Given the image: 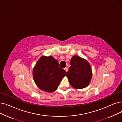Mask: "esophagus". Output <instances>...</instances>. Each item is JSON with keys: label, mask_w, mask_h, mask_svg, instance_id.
Here are the masks:
<instances>
[{"label": "esophagus", "mask_w": 122, "mask_h": 122, "mask_svg": "<svg viewBox=\"0 0 122 122\" xmlns=\"http://www.w3.org/2000/svg\"><path fill=\"white\" fill-rule=\"evenodd\" d=\"M64 70L67 72H68V69L67 67H65V68H64Z\"/></svg>", "instance_id": "obj_1"}]
</instances>
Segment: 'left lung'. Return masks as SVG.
<instances>
[{
    "instance_id": "left-lung-1",
    "label": "left lung",
    "mask_w": 122,
    "mask_h": 122,
    "mask_svg": "<svg viewBox=\"0 0 122 122\" xmlns=\"http://www.w3.org/2000/svg\"><path fill=\"white\" fill-rule=\"evenodd\" d=\"M70 65L66 76L71 85L77 89L87 87L92 77V69L88 62L74 55L71 58Z\"/></svg>"
}]
</instances>
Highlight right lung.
Returning <instances> with one entry per match:
<instances>
[{
    "label": "right lung",
    "mask_w": 122,
    "mask_h": 122,
    "mask_svg": "<svg viewBox=\"0 0 122 122\" xmlns=\"http://www.w3.org/2000/svg\"><path fill=\"white\" fill-rule=\"evenodd\" d=\"M66 73L59 67L58 61L51 56H41L33 70L36 85L42 90L49 93L56 90Z\"/></svg>",
    "instance_id": "obj_1"
}]
</instances>
